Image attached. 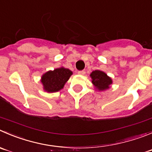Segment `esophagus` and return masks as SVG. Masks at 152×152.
<instances>
[{
    "label": "esophagus",
    "mask_w": 152,
    "mask_h": 152,
    "mask_svg": "<svg viewBox=\"0 0 152 152\" xmlns=\"http://www.w3.org/2000/svg\"><path fill=\"white\" fill-rule=\"evenodd\" d=\"M78 75H84L85 74H86V72H85L84 70H82V71H78Z\"/></svg>",
    "instance_id": "1"
}]
</instances>
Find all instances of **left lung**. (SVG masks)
Here are the masks:
<instances>
[{"instance_id": "8db88e82", "label": "left lung", "mask_w": 152, "mask_h": 152, "mask_svg": "<svg viewBox=\"0 0 152 152\" xmlns=\"http://www.w3.org/2000/svg\"><path fill=\"white\" fill-rule=\"evenodd\" d=\"M92 78V83L99 91H104L109 89L110 86L112 84V79L107 75L106 73L100 70L93 71L90 74Z\"/></svg>"}]
</instances>
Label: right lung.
I'll list each match as a JSON object with an SVG mask.
<instances>
[{
  "mask_svg": "<svg viewBox=\"0 0 152 152\" xmlns=\"http://www.w3.org/2000/svg\"><path fill=\"white\" fill-rule=\"evenodd\" d=\"M72 75V71L64 67L48 71L42 76L41 82L44 90L48 92H58L63 89Z\"/></svg>",
  "mask_w": 152,
  "mask_h": 152,
  "instance_id": "obj_1",
  "label": "right lung"
}]
</instances>
